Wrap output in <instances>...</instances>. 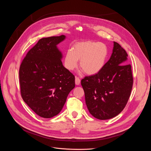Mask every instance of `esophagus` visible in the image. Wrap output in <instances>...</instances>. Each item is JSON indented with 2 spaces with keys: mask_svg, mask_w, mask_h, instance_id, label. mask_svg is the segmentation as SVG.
<instances>
[{
  "mask_svg": "<svg viewBox=\"0 0 151 151\" xmlns=\"http://www.w3.org/2000/svg\"><path fill=\"white\" fill-rule=\"evenodd\" d=\"M80 83H81L80 79L78 77L76 76L75 77V83H76V85H79Z\"/></svg>",
  "mask_w": 151,
  "mask_h": 151,
  "instance_id": "esophagus-1",
  "label": "esophagus"
}]
</instances>
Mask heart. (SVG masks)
<instances>
[{"label": "heart", "instance_id": "heart-1", "mask_svg": "<svg viewBox=\"0 0 151 151\" xmlns=\"http://www.w3.org/2000/svg\"><path fill=\"white\" fill-rule=\"evenodd\" d=\"M108 48L101 42L84 41L76 43L72 50H69L65 56V65L69 70L75 69L80 61V67L84 72L93 75L104 68L108 56Z\"/></svg>", "mask_w": 151, "mask_h": 151}]
</instances>
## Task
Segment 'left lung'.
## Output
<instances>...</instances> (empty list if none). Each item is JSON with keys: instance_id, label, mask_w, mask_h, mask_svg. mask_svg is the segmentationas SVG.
Returning <instances> with one entry per match:
<instances>
[{"instance_id": "obj_1", "label": "left lung", "mask_w": 151, "mask_h": 151, "mask_svg": "<svg viewBox=\"0 0 151 151\" xmlns=\"http://www.w3.org/2000/svg\"><path fill=\"white\" fill-rule=\"evenodd\" d=\"M128 54L116 42L110 59L98 73L81 80L85 103L96 118L105 120L120 114L130 96L133 78Z\"/></svg>"}]
</instances>
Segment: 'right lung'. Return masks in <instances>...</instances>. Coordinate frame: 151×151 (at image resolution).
I'll return each mask as SVG.
<instances>
[{
  "label": "right lung",
  "instance_id": "right-lung-1",
  "mask_svg": "<svg viewBox=\"0 0 151 151\" xmlns=\"http://www.w3.org/2000/svg\"><path fill=\"white\" fill-rule=\"evenodd\" d=\"M66 36L40 39L21 63L19 78L21 95L37 115L50 118L58 114L75 87V76L61 62L57 45Z\"/></svg>",
  "mask_w": 151,
  "mask_h": 151
}]
</instances>
